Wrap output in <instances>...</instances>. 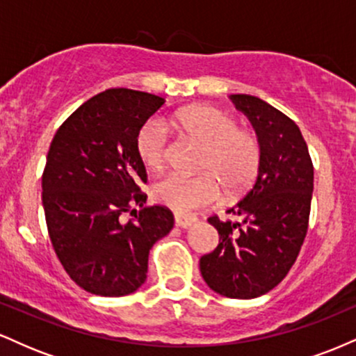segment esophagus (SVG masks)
I'll use <instances>...</instances> for the list:
<instances>
[{
	"label": "esophagus",
	"instance_id": "34e87169",
	"mask_svg": "<svg viewBox=\"0 0 356 356\" xmlns=\"http://www.w3.org/2000/svg\"><path fill=\"white\" fill-rule=\"evenodd\" d=\"M174 220H175V226L187 229V227H191L192 224L197 220V218H195V216H189V214H175Z\"/></svg>",
	"mask_w": 356,
	"mask_h": 356
}]
</instances>
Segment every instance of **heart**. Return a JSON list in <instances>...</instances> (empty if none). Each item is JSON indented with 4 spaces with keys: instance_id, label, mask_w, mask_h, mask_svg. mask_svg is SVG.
Here are the masks:
<instances>
[{
    "instance_id": "b5f03b06",
    "label": "heart",
    "mask_w": 356,
    "mask_h": 356,
    "mask_svg": "<svg viewBox=\"0 0 356 356\" xmlns=\"http://www.w3.org/2000/svg\"><path fill=\"white\" fill-rule=\"evenodd\" d=\"M182 136L202 144L197 159V175L170 174L154 184V199L175 212H191L214 204L220 187L227 195H239L256 181L263 161L259 137L236 118L211 105H192L175 112L169 120ZM140 161L152 170L167 161L169 136L161 120H147L136 138Z\"/></svg>"
}]
</instances>
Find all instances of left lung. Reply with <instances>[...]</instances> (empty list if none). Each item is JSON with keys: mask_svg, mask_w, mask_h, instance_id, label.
Masks as SVG:
<instances>
[{"mask_svg": "<svg viewBox=\"0 0 356 356\" xmlns=\"http://www.w3.org/2000/svg\"><path fill=\"white\" fill-rule=\"evenodd\" d=\"M231 100L254 127L263 161L254 186L227 209L241 222L207 219L219 244L199 266L212 291L249 300L280 284L300 254L312 209L313 162L291 118L257 97L238 93Z\"/></svg>", "mask_w": 356, "mask_h": 356, "instance_id": "1", "label": "left lung"}]
</instances>
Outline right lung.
<instances>
[{
    "instance_id": "add662e5",
    "label": "right lung",
    "mask_w": 356,
    "mask_h": 356,
    "mask_svg": "<svg viewBox=\"0 0 356 356\" xmlns=\"http://www.w3.org/2000/svg\"><path fill=\"white\" fill-rule=\"evenodd\" d=\"M164 102L138 90H105L80 105L51 140L42 177L48 234L68 276L92 295L137 291L149 251L174 226L167 207H144L147 172L136 147L138 129ZM129 211L134 219L124 223Z\"/></svg>"
}]
</instances>
